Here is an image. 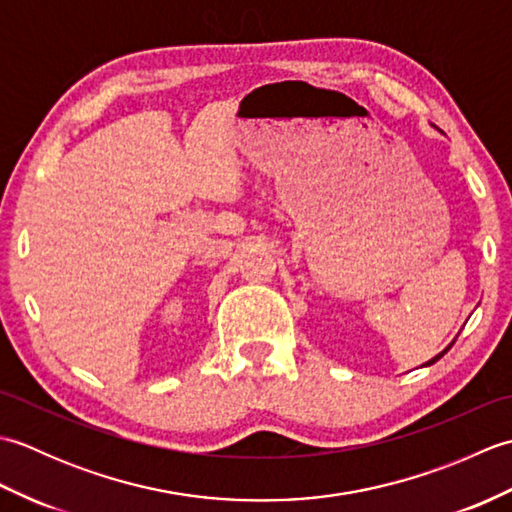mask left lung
Masks as SVG:
<instances>
[{
	"instance_id": "left-lung-1",
	"label": "left lung",
	"mask_w": 512,
	"mask_h": 512,
	"mask_svg": "<svg viewBox=\"0 0 512 512\" xmlns=\"http://www.w3.org/2000/svg\"><path fill=\"white\" fill-rule=\"evenodd\" d=\"M455 339H458V336H455ZM455 339H453V341H451V343H449L447 347H444V350H442L440 354H436V356H433V358H429V361H427V363H422V367H429V365H433V363H438V361H440V358H442L444 354H447V352L451 350V347H453V343H455Z\"/></svg>"
}]
</instances>
